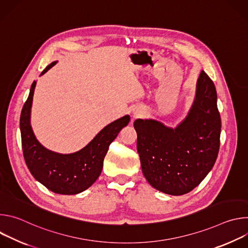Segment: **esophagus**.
Wrapping results in <instances>:
<instances>
[{"mask_svg":"<svg viewBox=\"0 0 248 248\" xmlns=\"http://www.w3.org/2000/svg\"><path fill=\"white\" fill-rule=\"evenodd\" d=\"M143 110H141V109H135L134 111H133V114H132V117H133V119H138V118H141L143 116Z\"/></svg>","mask_w":248,"mask_h":248,"instance_id":"esophagus-1","label":"esophagus"}]
</instances>
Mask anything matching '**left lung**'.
Here are the masks:
<instances>
[{"label":"left lung","instance_id":"8db88e82","mask_svg":"<svg viewBox=\"0 0 248 248\" xmlns=\"http://www.w3.org/2000/svg\"><path fill=\"white\" fill-rule=\"evenodd\" d=\"M133 125L147 182L170 195L191 191L213 168L220 149L221 117L214 82L202 70L192 107L175 128L142 119Z\"/></svg>","mask_w":248,"mask_h":248}]
</instances>
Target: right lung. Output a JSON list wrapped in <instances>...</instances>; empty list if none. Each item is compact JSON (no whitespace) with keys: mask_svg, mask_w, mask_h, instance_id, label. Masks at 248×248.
Returning <instances> with one entry per match:
<instances>
[{"mask_svg":"<svg viewBox=\"0 0 248 248\" xmlns=\"http://www.w3.org/2000/svg\"><path fill=\"white\" fill-rule=\"evenodd\" d=\"M57 63L53 62L41 76ZM36 81H33L20 115V133L23 157L35 180L55 193L73 195L90 187L103 169L104 158L121 129L130 121L128 115L105 126L81 150L59 154L46 149L35 137L30 125V112Z\"/></svg>","mask_w":248,"mask_h":248,"instance_id":"obj_1","label":"right lung"}]
</instances>
